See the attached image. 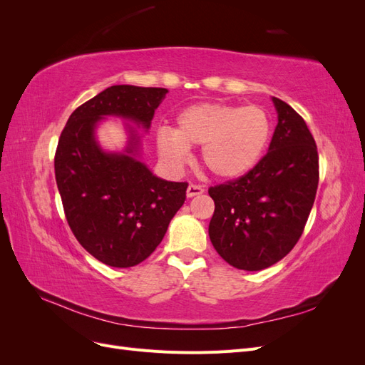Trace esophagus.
Returning a JSON list of instances; mask_svg holds the SVG:
<instances>
[{
  "label": "esophagus",
  "instance_id": "1",
  "mask_svg": "<svg viewBox=\"0 0 365 365\" xmlns=\"http://www.w3.org/2000/svg\"><path fill=\"white\" fill-rule=\"evenodd\" d=\"M202 193H204V187H202V185L190 184L189 187H187V196H189V197H193V196H197V195H202Z\"/></svg>",
  "mask_w": 365,
  "mask_h": 365
}]
</instances>
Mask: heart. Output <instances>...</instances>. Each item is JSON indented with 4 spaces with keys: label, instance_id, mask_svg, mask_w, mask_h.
I'll return each instance as SVG.
<instances>
[{
    "label": "heart",
    "instance_id": "heart-1",
    "mask_svg": "<svg viewBox=\"0 0 365 365\" xmlns=\"http://www.w3.org/2000/svg\"><path fill=\"white\" fill-rule=\"evenodd\" d=\"M271 121L259 106L204 102L185 108L176 128L157 132V149L164 163L180 168L190 148H201L204 168L217 178L231 180L256 168L267 150Z\"/></svg>",
    "mask_w": 365,
    "mask_h": 365
}]
</instances>
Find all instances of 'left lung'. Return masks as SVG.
I'll return each instance as SVG.
<instances>
[{
	"label": "left lung",
	"instance_id": "left-lung-1",
	"mask_svg": "<svg viewBox=\"0 0 365 365\" xmlns=\"http://www.w3.org/2000/svg\"><path fill=\"white\" fill-rule=\"evenodd\" d=\"M279 123L269 152L248 173L210 187V240L231 267L260 271L282 260L302 237L319 180L318 152L306 121L272 97Z\"/></svg>",
	"mask_w": 365,
	"mask_h": 365
}]
</instances>
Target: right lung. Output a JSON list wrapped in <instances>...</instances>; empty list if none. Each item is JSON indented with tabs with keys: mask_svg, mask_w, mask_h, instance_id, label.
I'll list each match as a JSON object with an SVG mask.
<instances>
[{
	"mask_svg": "<svg viewBox=\"0 0 365 365\" xmlns=\"http://www.w3.org/2000/svg\"><path fill=\"white\" fill-rule=\"evenodd\" d=\"M165 93V88L109 86L74 109L58 141L54 175L65 217L79 244L108 267H135L155 251L189 184L153 176L134 157L135 134L128 153L103 152L94 126L103 115H118L148 129Z\"/></svg>",
	"mask_w": 365,
	"mask_h": 365,
	"instance_id": "obj_1",
	"label": "right lung"
}]
</instances>
